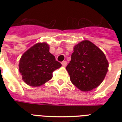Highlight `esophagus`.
Masks as SVG:
<instances>
[{
	"label": "esophagus",
	"mask_w": 122,
	"mask_h": 122,
	"mask_svg": "<svg viewBox=\"0 0 122 122\" xmlns=\"http://www.w3.org/2000/svg\"><path fill=\"white\" fill-rule=\"evenodd\" d=\"M61 64H62V65H63V66L65 67V66H66L67 62L66 61H63V62L61 63Z\"/></svg>",
	"instance_id": "1"
}]
</instances>
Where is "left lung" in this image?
Segmentation results:
<instances>
[{"label":"left lung","instance_id":"1","mask_svg":"<svg viewBox=\"0 0 122 122\" xmlns=\"http://www.w3.org/2000/svg\"><path fill=\"white\" fill-rule=\"evenodd\" d=\"M108 66L104 52L91 41H83L74 46L66 69L71 83L80 91L87 92L102 83Z\"/></svg>","mask_w":122,"mask_h":122}]
</instances>
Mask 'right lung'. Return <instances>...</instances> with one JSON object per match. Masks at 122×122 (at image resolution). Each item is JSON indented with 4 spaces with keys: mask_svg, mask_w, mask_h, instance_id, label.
<instances>
[{
    "mask_svg": "<svg viewBox=\"0 0 122 122\" xmlns=\"http://www.w3.org/2000/svg\"><path fill=\"white\" fill-rule=\"evenodd\" d=\"M49 46L39 42L21 56L19 71L22 79L31 87H39L52 78V72L61 66L55 56L49 52Z\"/></svg>",
    "mask_w": 122,
    "mask_h": 122,
    "instance_id": "right-lung-1",
    "label": "right lung"
}]
</instances>
